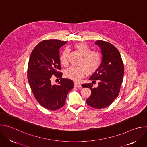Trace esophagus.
<instances>
[{"mask_svg":"<svg viewBox=\"0 0 147 147\" xmlns=\"http://www.w3.org/2000/svg\"><path fill=\"white\" fill-rule=\"evenodd\" d=\"M74 87H78H78H81V85L80 84V83L76 82H74Z\"/></svg>","mask_w":147,"mask_h":147,"instance_id":"34e87169","label":"esophagus"}]
</instances>
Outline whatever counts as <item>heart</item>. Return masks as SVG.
<instances>
[{
    "mask_svg": "<svg viewBox=\"0 0 147 147\" xmlns=\"http://www.w3.org/2000/svg\"><path fill=\"white\" fill-rule=\"evenodd\" d=\"M77 50L82 55L78 65L71 66L66 70V77L74 81H79L85 74H90L95 71L100 66L102 62V56L99 52L92 51L91 48L86 43L81 42L75 45ZM69 50L66 49L62 52L60 60L62 65L66 66L68 65V56Z\"/></svg>",
    "mask_w": 147,
    "mask_h": 147,
    "instance_id": "heart-1",
    "label": "heart"
}]
</instances>
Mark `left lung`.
Returning a JSON list of instances; mask_svg holds the SVG:
<instances>
[{
	"label": "left lung",
	"mask_w": 147,
	"mask_h": 147,
	"mask_svg": "<svg viewBox=\"0 0 147 147\" xmlns=\"http://www.w3.org/2000/svg\"><path fill=\"white\" fill-rule=\"evenodd\" d=\"M102 54V60L99 68L90 77L92 83L83 84L82 87L91 90V96L86 100L89 106L95 109L108 107L117 97L124 76V65L120 52L112 44L103 40H97ZM98 80L99 86L93 87Z\"/></svg>",
	"instance_id": "8db88e82"
}]
</instances>
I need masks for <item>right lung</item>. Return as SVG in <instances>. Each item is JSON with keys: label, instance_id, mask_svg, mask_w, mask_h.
<instances>
[{"label": "right lung", "instance_id": "obj_1", "mask_svg": "<svg viewBox=\"0 0 147 147\" xmlns=\"http://www.w3.org/2000/svg\"><path fill=\"white\" fill-rule=\"evenodd\" d=\"M67 41L57 39L44 40L32 50L29 59L27 78L32 93L44 108L55 111L63 107L69 92L74 87V82L63 78L59 49ZM55 75L60 77L58 85H52L50 79Z\"/></svg>", "mask_w": 147, "mask_h": 147}]
</instances>
